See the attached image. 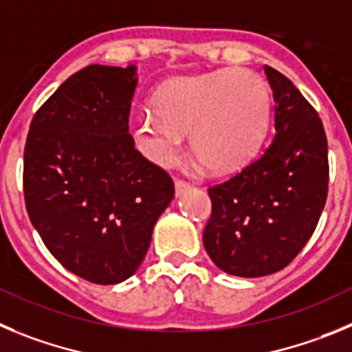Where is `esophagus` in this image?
I'll use <instances>...</instances> for the list:
<instances>
[{
	"mask_svg": "<svg viewBox=\"0 0 352 352\" xmlns=\"http://www.w3.org/2000/svg\"><path fill=\"white\" fill-rule=\"evenodd\" d=\"M191 188L188 182H182V180H175V196H182L184 192Z\"/></svg>",
	"mask_w": 352,
	"mask_h": 352,
	"instance_id": "esophagus-1",
	"label": "esophagus"
}]
</instances>
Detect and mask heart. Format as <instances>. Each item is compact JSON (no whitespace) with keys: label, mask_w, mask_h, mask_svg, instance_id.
Masks as SVG:
<instances>
[{"label":"heart","mask_w":352,"mask_h":352,"mask_svg":"<svg viewBox=\"0 0 352 352\" xmlns=\"http://www.w3.org/2000/svg\"><path fill=\"white\" fill-rule=\"evenodd\" d=\"M272 94L251 69H221L164 84L154 112L131 119L133 137L145 156L161 166L179 157L184 135L191 151L212 173H231L251 163L270 122Z\"/></svg>","instance_id":"b5f03b06"}]
</instances>
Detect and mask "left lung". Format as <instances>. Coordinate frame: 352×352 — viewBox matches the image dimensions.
<instances>
[{
    "instance_id": "obj_1",
    "label": "left lung",
    "mask_w": 352,
    "mask_h": 352,
    "mask_svg": "<svg viewBox=\"0 0 352 352\" xmlns=\"http://www.w3.org/2000/svg\"><path fill=\"white\" fill-rule=\"evenodd\" d=\"M275 133L258 160L208 189L204 245L219 270L263 277L287 267L314 233L328 195V144L318 112L293 82L265 66Z\"/></svg>"
}]
</instances>
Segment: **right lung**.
<instances>
[{
	"mask_svg": "<svg viewBox=\"0 0 352 352\" xmlns=\"http://www.w3.org/2000/svg\"><path fill=\"white\" fill-rule=\"evenodd\" d=\"M137 66L91 65L34 113L24 148L28 215L66 270L119 284L144 261L175 195L129 135Z\"/></svg>",
	"mask_w": 352,
	"mask_h": 352,
	"instance_id": "right-lung-1",
	"label": "right lung"
}]
</instances>
